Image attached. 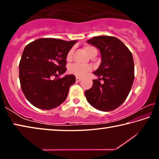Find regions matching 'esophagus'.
<instances>
[{"instance_id": "1", "label": "esophagus", "mask_w": 159, "mask_h": 159, "mask_svg": "<svg viewBox=\"0 0 159 159\" xmlns=\"http://www.w3.org/2000/svg\"><path fill=\"white\" fill-rule=\"evenodd\" d=\"M80 80H81V79H80V78H79V77H76V82H80Z\"/></svg>"}]
</instances>
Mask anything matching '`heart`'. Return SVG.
I'll return each instance as SVG.
<instances>
[{"mask_svg": "<svg viewBox=\"0 0 159 159\" xmlns=\"http://www.w3.org/2000/svg\"><path fill=\"white\" fill-rule=\"evenodd\" d=\"M84 50L88 55L92 56L94 53L97 52V50L95 48L91 46V45H85L84 47ZM73 51L74 49L70 50L66 54V60H71L72 58V55H73ZM91 70V66L90 65H81V64H75L70 66L69 71L71 73L74 74L77 76H84L85 75L88 73V71H90Z\"/></svg>", "mask_w": 159, "mask_h": 159, "instance_id": "b5f03b06", "label": "heart"}]
</instances>
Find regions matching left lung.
<instances>
[{
  "instance_id": "left-lung-1",
  "label": "left lung",
  "mask_w": 159,
  "mask_h": 159,
  "mask_svg": "<svg viewBox=\"0 0 159 159\" xmlns=\"http://www.w3.org/2000/svg\"><path fill=\"white\" fill-rule=\"evenodd\" d=\"M87 43L100 51L102 62L93 73L99 79L93 80L92 88L85 91V98L94 108L112 111L121 105L131 90L134 77L133 55L125 45L114 36L93 37Z\"/></svg>"
}]
</instances>
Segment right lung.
<instances>
[{
	"label": "right lung",
	"instance_id": "right-lung-1",
	"mask_svg": "<svg viewBox=\"0 0 159 159\" xmlns=\"http://www.w3.org/2000/svg\"><path fill=\"white\" fill-rule=\"evenodd\" d=\"M76 41L43 38L25 47L20 61V81L27 100L41 109H52L65 101L74 75L66 71V54Z\"/></svg>",
	"mask_w": 159,
	"mask_h": 159
}]
</instances>
